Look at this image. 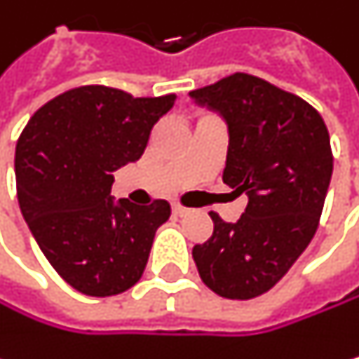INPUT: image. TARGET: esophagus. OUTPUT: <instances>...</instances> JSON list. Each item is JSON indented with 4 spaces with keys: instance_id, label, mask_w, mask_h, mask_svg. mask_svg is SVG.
Wrapping results in <instances>:
<instances>
[{
    "instance_id": "obj_1",
    "label": "esophagus",
    "mask_w": 359,
    "mask_h": 359,
    "mask_svg": "<svg viewBox=\"0 0 359 359\" xmlns=\"http://www.w3.org/2000/svg\"><path fill=\"white\" fill-rule=\"evenodd\" d=\"M172 212H174V217H185L189 210L185 206H181V204H172Z\"/></svg>"
}]
</instances>
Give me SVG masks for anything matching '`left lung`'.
I'll return each mask as SVG.
<instances>
[{
	"mask_svg": "<svg viewBox=\"0 0 359 359\" xmlns=\"http://www.w3.org/2000/svg\"><path fill=\"white\" fill-rule=\"evenodd\" d=\"M189 97L225 121L223 183L249 198L234 223L210 212L212 236L191 253L206 287L249 300L274 287L317 232L334 161L330 134L302 97L245 72Z\"/></svg>",
	"mask_w": 359,
	"mask_h": 359,
	"instance_id": "obj_1",
	"label": "left lung"
}]
</instances>
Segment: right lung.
<instances>
[{"label":"right lung","instance_id":"obj_1","mask_svg":"<svg viewBox=\"0 0 359 359\" xmlns=\"http://www.w3.org/2000/svg\"><path fill=\"white\" fill-rule=\"evenodd\" d=\"M176 95L134 97L87 85L46 102L16 142V196L25 223L65 283L85 296L136 285L170 204L110 196L114 172L142 157Z\"/></svg>","mask_w":359,"mask_h":359}]
</instances>
